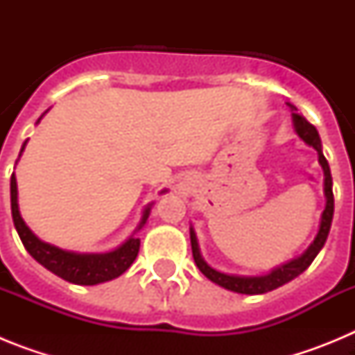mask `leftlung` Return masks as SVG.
<instances>
[{"label":"left lung","instance_id":"8db88e82","mask_svg":"<svg viewBox=\"0 0 355 355\" xmlns=\"http://www.w3.org/2000/svg\"><path fill=\"white\" fill-rule=\"evenodd\" d=\"M293 122L295 130L299 133L300 139L307 144V146L315 147L318 150V159L320 165L324 168L325 174V197H327V206L324 209V215H322V224H320V231L316 234L315 241L311 243V247L306 250V252L300 256V258L293 259V261L286 263V265L279 266L274 272H270L268 275H263V277H238V275H227L222 274V272H216L215 268L208 265L205 259L200 258L199 247H197L196 233L190 231V240H192V254L193 261L199 266V270L213 281L218 286L225 288V290L236 291V293H245V295H259L266 293V291H272L275 288L283 286V284L290 283L291 279H295L297 275L302 274L307 266L311 265L313 259L316 258V254L320 252V249L324 247L325 240L329 236V229H331L332 222V213H334V196H332V178H331V168H329V163L325 159L324 153H322V144H320V137L316 128L313 126L311 122L307 121L306 117L299 114H293Z\"/></svg>","mask_w":355,"mask_h":355}]
</instances>
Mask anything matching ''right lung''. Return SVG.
<instances>
[{
	"label": "right lung",
	"instance_id": "1",
	"mask_svg": "<svg viewBox=\"0 0 355 355\" xmlns=\"http://www.w3.org/2000/svg\"><path fill=\"white\" fill-rule=\"evenodd\" d=\"M24 149V146H23ZM21 149V150H23ZM10 205H12V218L17 229L19 238L23 241L24 249L31 254V258L37 259L44 268H48L58 277L65 279L69 283L83 284V286H92V284L105 283L110 279L119 277L128 270L131 263L135 261L140 249L139 238H130L122 247H119L114 252L106 254H76L62 250L55 245L44 243L35 234L31 233L28 225L19 215L17 208V183L15 175L10 178ZM149 215V208L146 209L142 218V227ZM139 227V229H140Z\"/></svg>",
	"mask_w": 355,
	"mask_h": 355
}]
</instances>
